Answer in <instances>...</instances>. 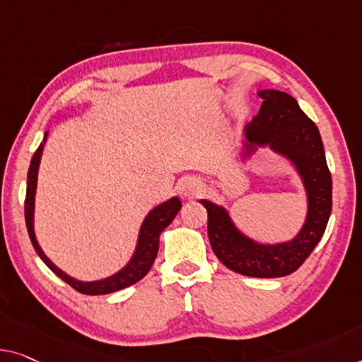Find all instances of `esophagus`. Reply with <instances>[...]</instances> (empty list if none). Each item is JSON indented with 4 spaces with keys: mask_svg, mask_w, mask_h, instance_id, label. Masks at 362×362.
Returning a JSON list of instances; mask_svg holds the SVG:
<instances>
[{
    "mask_svg": "<svg viewBox=\"0 0 362 362\" xmlns=\"http://www.w3.org/2000/svg\"><path fill=\"white\" fill-rule=\"evenodd\" d=\"M203 192V183L199 182L198 179H193V177H190V179H187L185 182L182 183V193L183 197H195V195H199V193Z\"/></svg>",
    "mask_w": 362,
    "mask_h": 362,
    "instance_id": "34e87169",
    "label": "esophagus"
}]
</instances>
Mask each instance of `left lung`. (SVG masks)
<instances>
[{"mask_svg":"<svg viewBox=\"0 0 362 362\" xmlns=\"http://www.w3.org/2000/svg\"><path fill=\"white\" fill-rule=\"evenodd\" d=\"M263 99L257 117L245 128L249 153L269 146L296 165L307 192L305 223L293 240L276 245L257 244L230 221L228 211L199 199L208 211V237L216 257L229 269L253 278H279L296 272L325 233L332 213V175L319 128L293 95L281 90H260Z\"/></svg>","mask_w":362,"mask_h":362,"instance_id":"1","label":"left lung"}]
</instances>
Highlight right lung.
<instances>
[{"label": "right lung", "instance_id": "right-lung-1", "mask_svg": "<svg viewBox=\"0 0 362 362\" xmlns=\"http://www.w3.org/2000/svg\"><path fill=\"white\" fill-rule=\"evenodd\" d=\"M45 139H47V133H45V138H43V143H45ZM43 143L40 144L39 149L35 151L34 156H32L29 172H27V192H25V203H24L27 233H29L30 242L32 245H34L35 252L39 253V257L42 258L43 263H45V265L50 268L57 276H60L64 283H68L71 288L76 289L81 294H89V296L109 294L138 283L139 279L146 276L151 267H153L159 250V235L167 226L172 223V219L175 218L177 213L180 211L182 208L180 199L177 197L167 199L165 203L156 206L153 211L146 216V219H144L141 224V230H139L136 250H134L132 260L128 262V265L125 268H122L120 272L112 274L109 278L99 279V281H78V279L68 276V274L63 273L60 268L53 265V263L48 260L45 253L42 252L39 242L35 239L34 199H35V188H37V172H39Z\"/></svg>", "mask_w": 362, "mask_h": 362}]
</instances>
